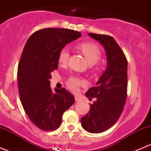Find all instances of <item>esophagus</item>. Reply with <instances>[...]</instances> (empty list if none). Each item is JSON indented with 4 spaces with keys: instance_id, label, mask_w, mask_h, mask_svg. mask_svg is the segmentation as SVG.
<instances>
[{
    "instance_id": "34e87169",
    "label": "esophagus",
    "mask_w": 151,
    "mask_h": 151,
    "mask_svg": "<svg viewBox=\"0 0 151 151\" xmlns=\"http://www.w3.org/2000/svg\"><path fill=\"white\" fill-rule=\"evenodd\" d=\"M74 99H75V101H80V98H79V97H77V96H75V97H74Z\"/></svg>"
}]
</instances>
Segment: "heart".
I'll return each instance as SVG.
<instances>
[{
  "mask_svg": "<svg viewBox=\"0 0 151 151\" xmlns=\"http://www.w3.org/2000/svg\"><path fill=\"white\" fill-rule=\"evenodd\" d=\"M78 48L81 50L83 55L90 65H94L100 60L101 56V50L96 45L93 43H83L80 44ZM70 52L69 49L64 47L60 50L58 54V61L62 64H66L68 62ZM84 84V81L78 77H71L67 81V85L73 91H76L78 88Z\"/></svg>",
  "mask_w": 151,
  "mask_h": 151,
  "instance_id": "obj_1",
  "label": "heart"
}]
</instances>
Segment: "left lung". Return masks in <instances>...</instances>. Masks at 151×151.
I'll list each match as a JSON object with an SVG mask.
<instances>
[{
    "label": "left lung",
    "instance_id": "8db88e82",
    "mask_svg": "<svg viewBox=\"0 0 151 151\" xmlns=\"http://www.w3.org/2000/svg\"><path fill=\"white\" fill-rule=\"evenodd\" d=\"M105 49L107 67L96 86L85 93L87 98H96L90 104L89 112L81 118L83 128L90 133H101L112 127L122 114L127 98L128 62L123 50L113 37L88 33Z\"/></svg>",
    "mask_w": 151,
    "mask_h": 151
}]
</instances>
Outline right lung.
Returning a JSON list of instances; mask_svg holds the SVG:
<instances>
[{
    "label": "right lung",
    "mask_w": 151,
    "mask_h": 151,
    "mask_svg": "<svg viewBox=\"0 0 151 151\" xmlns=\"http://www.w3.org/2000/svg\"><path fill=\"white\" fill-rule=\"evenodd\" d=\"M82 33L65 28H44L33 33L25 44L18 65L19 98L33 124L44 131L59 128L62 115L73 103L74 96L64 88H50L51 72L58 66V54Z\"/></svg>",
    "instance_id": "1"
}]
</instances>
